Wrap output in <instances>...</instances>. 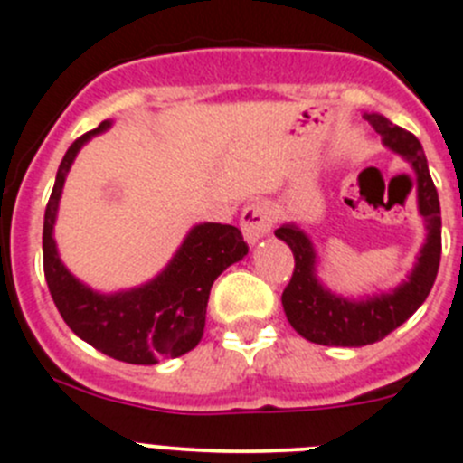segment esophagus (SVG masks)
<instances>
[{
  "instance_id": "obj_1",
  "label": "esophagus",
  "mask_w": 463,
  "mask_h": 463,
  "mask_svg": "<svg viewBox=\"0 0 463 463\" xmlns=\"http://www.w3.org/2000/svg\"><path fill=\"white\" fill-rule=\"evenodd\" d=\"M271 223H274V214H271V207L267 203H251L241 210V235L251 246L258 244L271 231Z\"/></svg>"
}]
</instances>
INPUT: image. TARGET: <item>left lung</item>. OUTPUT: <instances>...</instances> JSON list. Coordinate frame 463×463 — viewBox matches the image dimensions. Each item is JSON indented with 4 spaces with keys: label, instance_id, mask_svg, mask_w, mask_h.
Wrapping results in <instances>:
<instances>
[{
    "label": "left lung",
    "instance_id": "8db88e82",
    "mask_svg": "<svg viewBox=\"0 0 463 463\" xmlns=\"http://www.w3.org/2000/svg\"><path fill=\"white\" fill-rule=\"evenodd\" d=\"M365 120L382 134V144L407 159L416 173L418 214L425 219L427 237L411 271L397 288L352 299L335 295L319 280L315 244L297 223H285L276 231V237L290 246L295 256V271L280 297L285 317L301 338L326 347H363L383 340L420 308L439 274L440 205L425 150L411 132L392 125L386 116L365 114Z\"/></svg>",
    "mask_w": 463,
    "mask_h": 463
}]
</instances>
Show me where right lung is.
<instances>
[{"label":"right lung","instance_id":"add662e5","mask_svg":"<svg viewBox=\"0 0 463 463\" xmlns=\"http://www.w3.org/2000/svg\"><path fill=\"white\" fill-rule=\"evenodd\" d=\"M109 128L111 120H102L81 134L59 164L43 223V267L52 299L72 334L116 361L155 365L183 356L201 343L212 283L240 262L249 246L235 226L196 223L168 265L139 288L102 295L75 279L56 249V212L81 146Z\"/></svg>","mask_w":463,"mask_h":463}]
</instances>
